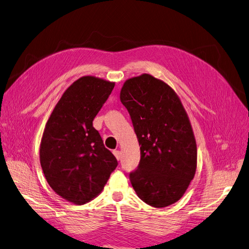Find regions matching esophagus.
I'll return each mask as SVG.
<instances>
[{
    "label": "esophagus",
    "instance_id": "obj_1",
    "mask_svg": "<svg viewBox=\"0 0 249 249\" xmlns=\"http://www.w3.org/2000/svg\"><path fill=\"white\" fill-rule=\"evenodd\" d=\"M113 154H114V156L116 157V159L119 161L120 160V158H122V155H120V152L119 150H113Z\"/></svg>",
    "mask_w": 249,
    "mask_h": 249
}]
</instances>
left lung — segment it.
<instances>
[{
	"mask_svg": "<svg viewBox=\"0 0 249 249\" xmlns=\"http://www.w3.org/2000/svg\"><path fill=\"white\" fill-rule=\"evenodd\" d=\"M120 102L140 145L131 184L147 205L168 207L182 198L196 171V141L187 112L175 90L148 73L127 79Z\"/></svg>",
	"mask_w": 249,
	"mask_h": 249,
	"instance_id": "8db88e82",
	"label": "left lung"
}]
</instances>
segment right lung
<instances>
[{"mask_svg":"<svg viewBox=\"0 0 249 249\" xmlns=\"http://www.w3.org/2000/svg\"><path fill=\"white\" fill-rule=\"evenodd\" d=\"M114 85L81 77L65 90L44 127L39 149L43 175L59 196L74 205L96 197L118 164L92 124Z\"/></svg>","mask_w":249,"mask_h":249,"instance_id":"add662e5","label":"right lung"}]
</instances>
